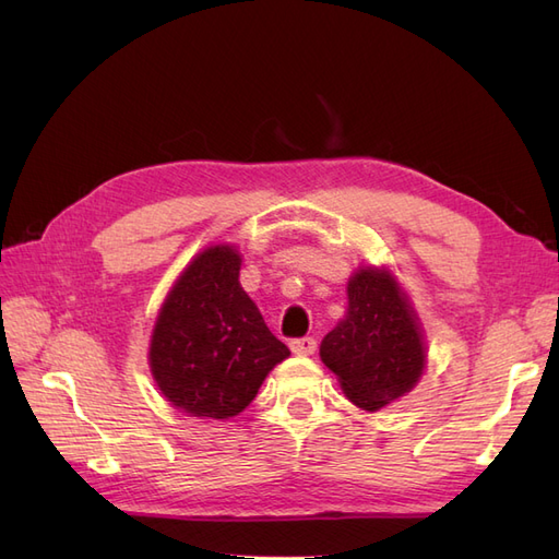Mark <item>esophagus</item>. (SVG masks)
I'll return each mask as SVG.
<instances>
[{
    "label": "esophagus",
    "mask_w": 559,
    "mask_h": 559,
    "mask_svg": "<svg viewBox=\"0 0 559 559\" xmlns=\"http://www.w3.org/2000/svg\"><path fill=\"white\" fill-rule=\"evenodd\" d=\"M294 354H300V357H308V354H314L317 349V341L314 337H296V341L289 343Z\"/></svg>",
    "instance_id": "1"
}]
</instances>
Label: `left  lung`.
<instances>
[{
    "label": "left lung",
    "instance_id": "1",
    "mask_svg": "<svg viewBox=\"0 0 559 559\" xmlns=\"http://www.w3.org/2000/svg\"><path fill=\"white\" fill-rule=\"evenodd\" d=\"M347 314L326 333L319 357L364 411L408 394L425 370L417 317L386 270L364 267L347 284Z\"/></svg>",
    "mask_w": 559,
    "mask_h": 559
}]
</instances>
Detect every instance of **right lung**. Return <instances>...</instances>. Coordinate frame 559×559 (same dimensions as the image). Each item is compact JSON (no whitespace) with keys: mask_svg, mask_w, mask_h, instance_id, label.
<instances>
[{"mask_svg":"<svg viewBox=\"0 0 559 559\" xmlns=\"http://www.w3.org/2000/svg\"><path fill=\"white\" fill-rule=\"evenodd\" d=\"M240 253L210 247L167 294L154 335L151 373L165 399L193 417L228 419L259 394L289 357L238 282Z\"/></svg>","mask_w":559,"mask_h":559,"instance_id":"right-lung-1","label":"right lung"}]
</instances>
